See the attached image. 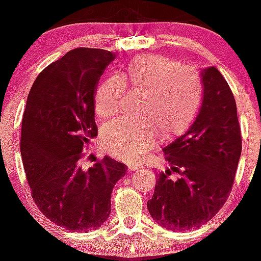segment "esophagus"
I'll use <instances>...</instances> for the list:
<instances>
[{"instance_id":"obj_1","label":"esophagus","mask_w":261,"mask_h":261,"mask_svg":"<svg viewBox=\"0 0 261 261\" xmlns=\"http://www.w3.org/2000/svg\"><path fill=\"white\" fill-rule=\"evenodd\" d=\"M127 168H128V171H138L139 168H140V166H139V164H136V163H128L127 164Z\"/></svg>"}]
</instances>
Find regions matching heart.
<instances>
[{"label":"heart","instance_id":"heart-1","mask_svg":"<svg viewBox=\"0 0 261 261\" xmlns=\"http://www.w3.org/2000/svg\"><path fill=\"white\" fill-rule=\"evenodd\" d=\"M125 88L144 92L140 120H117L103 130V145L115 158L134 162L158 141L184 134L198 116L204 97L201 77L195 70L159 55H139L118 77L108 76L94 92L98 117L111 118L120 108Z\"/></svg>","mask_w":261,"mask_h":261}]
</instances>
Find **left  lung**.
<instances>
[{"label":"left lung","instance_id":"1","mask_svg":"<svg viewBox=\"0 0 261 261\" xmlns=\"http://www.w3.org/2000/svg\"><path fill=\"white\" fill-rule=\"evenodd\" d=\"M201 82L200 112L187 133L163 149L171 168L156 174L146 204L151 218L173 232L199 228L221 211L241 156V128L228 83L216 67L203 70ZM172 171L178 179L171 178Z\"/></svg>","mask_w":261,"mask_h":261}]
</instances>
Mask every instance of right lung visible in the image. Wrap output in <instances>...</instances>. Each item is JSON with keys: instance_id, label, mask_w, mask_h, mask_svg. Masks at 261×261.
<instances>
[{"instance_id": "1", "label": "right lung", "mask_w": 261, "mask_h": 261, "mask_svg": "<svg viewBox=\"0 0 261 261\" xmlns=\"http://www.w3.org/2000/svg\"><path fill=\"white\" fill-rule=\"evenodd\" d=\"M115 56L79 47L48 65L35 79L21 121V151L30 194L57 226L87 232L111 213V194L126 164L105 156L88 171L83 150L98 135L94 92Z\"/></svg>"}]
</instances>
